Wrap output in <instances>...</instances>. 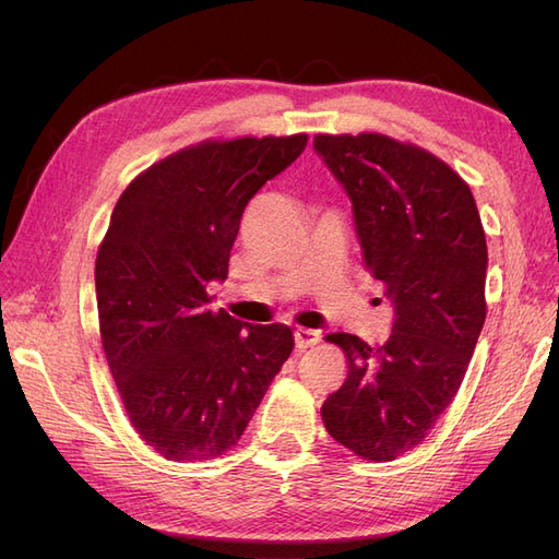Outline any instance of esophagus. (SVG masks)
Segmentation results:
<instances>
[{
    "label": "esophagus",
    "instance_id": "34e87169",
    "mask_svg": "<svg viewBox=\"0 0 559 559\" xmlns=\"http://www.w3.org/2000/svg\"><path fill=\"white\" fill-rule=\"evenodd\" d=\"M294 341H296V349L302 352V349H308V347L317 345V343L321 341V333H319V331H312V329H298V331L294 333Z\"/></svg>",
    "mask_w": 559,
    "mask_h": 559
}]
</instances>
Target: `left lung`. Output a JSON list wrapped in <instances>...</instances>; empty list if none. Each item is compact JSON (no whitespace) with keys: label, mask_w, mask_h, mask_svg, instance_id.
I'll return each instance as SVG.
<instances>
[{"label":"left lung","mask_w":559,"mask_h":559,"mask_svg":"<svg viewBox=\"0 0 559 559\" xmlns=\"http://www.w3.org/2000/svg\"><path fill=\"white\" fill-rule=\"evenodd\" d=\"M354 205L364 267L394 302L386 343L331 333L347 378L321 405L326 431L370 462L425 441L485 324L487 242L468 183L431 151L382 132L314 134Z\"/></svg>","instance_id":"1"}]
</instances>
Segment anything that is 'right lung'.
I'll list each match as a JSON object with an SVG mask.
<instances>
[{
    "label": "right lung",
    "instance_id": "1",
    "mask_svg": "<svg viewBox=\"0 0 559 559\" xmlns=\"http://www.w3.org/2000/svg\"><path fill=\"white\" fill-rule=\"evenodd\" d=\"M308 134L205 140L146 167L118 198L97 249L103 349L130 425L170 462L238 445L294 349L286 324L210 308L247 202L289 167Z\"/></svg>",
    "mask_w": 559,
    "mask_h": 559
}]
</instances>
